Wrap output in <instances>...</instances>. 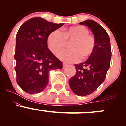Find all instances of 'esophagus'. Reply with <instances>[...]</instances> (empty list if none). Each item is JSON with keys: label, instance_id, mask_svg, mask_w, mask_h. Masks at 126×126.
I'll use <instances>...</instances> for the list:
<instances>
[{"label": "esophagus", "instance_id": "1", "mask_svg": "<svg viewBox=\"0 0 126 126\" xmlns=\"http://www.w3.org/2000/svg\"><path fill=\"white\" fill-rule=\"evenodd\" d=\"M66 66H67V64H66V63H63V68L66 67Z\"/></svg>", "mask_w": 126, "mask_h": 126}]
</instances>
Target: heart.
<instances>
[{"instance_id": "obj_1", "label": "heart", "mask_w": 126, "mask_h": 126, "mask_svg": "<svg viewBox=\"0 0 126 126\" xmlns=\"http://www.w3.org/2000/svg\"><path fill=\"white\" fill-rule=\"evenodd\" d=\"M67 41H72L70 45L71 49L63 50L57 54L62 61L78 62L81 57L85 59L90 56L94 50V37L89 34L88 29L82 25L69 27L64 30V33L59 30L52 32L48 38V47L51 52L56 54L66 47Z\"/></svg>"}]
</instances>
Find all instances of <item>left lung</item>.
<instances>
[{
    "mask_svg": "<svg viewBox=\"0 0 126 126\" xmlns=\"http://www.w3.org/2000/svg\"><path fill=\"white\" fill-rule=\"evenodd\" d=\"M88 27L94 35L95 48L85 62L75 64L76 73L70 79L69 84L78 96H85L96 90L105 80L110 66L111 44L105 29L92 20L79 23Z\"/></svg>",
    "mask_w": 126,
    "mask_h": 126,
    "instance_id": "8db88e82",
    "label": "left lung"
}]
</instances>
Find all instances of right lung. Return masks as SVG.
Segmentation results:
<instances>
[{
	"instance_id": "obj_1",
	"label": "right lung",
	"mask_w": 126,
	"mask_h": 126,
	"mask_svg": "<svg viewBox=\"0 0 126 126\" xmlns=\"http://www.w3.org/2000/svg\"><path fill=\"white\" fill-rule=\"evenodd\" d=\"M35 17L21 26L16 37L15 67L19 86L32 94L43 91L48 83L50 70L63 67L62 62L47 46L48 36L63 25Z\"/></svg>"
}]
</instances>
